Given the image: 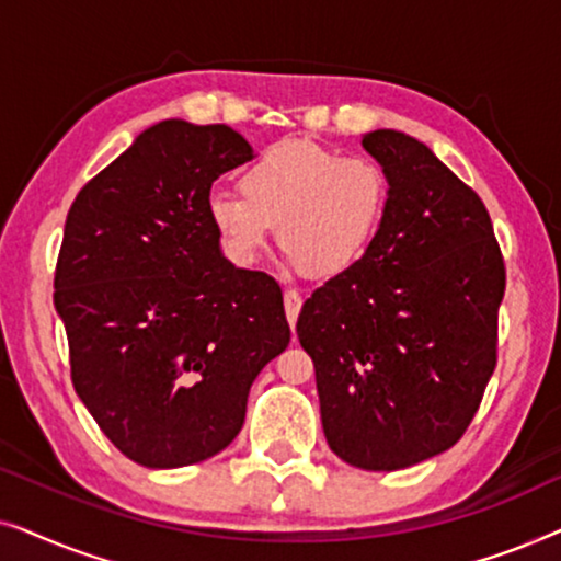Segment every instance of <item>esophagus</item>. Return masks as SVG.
Wrapping results in <instances>:
<instances>
[{
  "mask_svg": "<svg viewBox=\"0 0 561 561\" xmlns=\"http://www.w3.org/2000/svg\"><path fill=\"white\" fill-rule=\"evenodd\" d=\"M301 304H304V298H301V294H298V290H294V288L283 290V306H286V317H288L290 327L296 324L298 311H301Z\"/></svg>",
  "mask_w": 561,
  "mask_h": 561,
  "instance_id": "obj_1",
  "label": "esophagus"
}]
</instances>
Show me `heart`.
<instances>
[{
    "label": "heart",
    "instance_id": "heart-1",
    "mask_svg": "<svg viewBox=\"0 0 561 561\" xmlns=\"http://www.w3.org/2000/svg\"><path fill=\"white\" fill-rule=\"evenodd\" d=\"M240 191L206 196V219L225 255L255 265L278 227L280 248L313 278L352 271L388 209V175L373 158L304 140L273 145L250 160Z\"/></svg>",
    "mask_w": 561,
    "mask_h": 561
}]
</instances>
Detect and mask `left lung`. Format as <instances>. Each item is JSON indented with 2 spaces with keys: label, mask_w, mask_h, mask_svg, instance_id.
<instances>
[{
  "label": "left lung",
  "mask_w": 561,
  "mask_h": 561,
  "mask_svg": "<svg viewBox=\"0 0 561 561\" xmlns=\"http://www.w3.org/2000/svg\"><path fill=\"white\" fill-rule=\"evenodd\" d=\"M363 148L388 175L386 217L365 257L313 290L296 332L329 447L390 472L470 426L495 370L505 267L485 204L424 142L373 129Z\"/></svg>",
  "instance_id": "1"
}]
</instances>
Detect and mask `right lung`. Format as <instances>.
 <instances>
[{"label":"right lung","instance_id":"1","mask_svg":"<svg viewBox=\"0 0 561 561\" xmlns=\"http://www.w3.org/2000/svg\"><path fill=\"white\" fill-rule=\"evenodd\" d=\"M250 158L232 127L163 119L68 211L53 304L73 388L150 470L229 447L252 380L290 342L278 283L229 263L206 219L211 183Z\"/></svg>","mask_w":561,"mask_h":561}]
</instances>
